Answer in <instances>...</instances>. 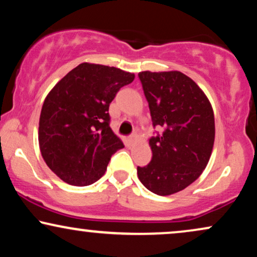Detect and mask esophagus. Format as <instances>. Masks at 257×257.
Returning <instances> with one entry per match:
<instances>
[{"label": "esophagus", "instance_id": "esophagus-1", "mask_svg": "<svg viewBox=\"0 0 257 257\" xmlns=\"http://www.w3.org/2000/svg\"><path fill=\"white\" fill-rule=\"evenodd\" d=\"M135 138H136V135H135V134H133V135L129 136V138L126 139V145H128V146L133 145V142L135 141Z\"/></svg>", "mask_w": 257, "mask_h": 257}]
</instances>
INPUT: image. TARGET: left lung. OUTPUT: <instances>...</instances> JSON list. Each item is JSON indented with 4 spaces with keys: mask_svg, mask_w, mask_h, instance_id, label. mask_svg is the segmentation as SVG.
<instances>
[{
    "mask_svg": "<svg viewBox=\"0 0 257 257\" xmlns=\"http://www.w3.org/2000/svg\"><path fill=\"white\" fill-rule=\"evenodd\" d=\"M153 126V157L138 167L142 185L158 196L186 188L205 170L215 141V116L199 86L179 71L139 73Z\"/></svg>",
    "mask_w": 257,
    "mask_h": 257,
    "instance_id": "left-lung-1",
    "label": "left lung"
}]
</instances>
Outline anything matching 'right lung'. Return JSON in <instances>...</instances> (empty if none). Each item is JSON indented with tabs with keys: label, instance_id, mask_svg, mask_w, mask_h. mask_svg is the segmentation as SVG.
<instances>
[{
	"label": "right lung",
	"instance_id": "right-lung-1",
	"mask_svg": "<svg viewBox=\"0 0 257 257\" xmlns=\"http://www.w3.org/2000/svg\"><path fill=\"white\" fill-rule=\"evenodd\" d=\"M134 73L83 63L48 93L39 121V146L47 166L65 183L87 186L105 173L124 147L110 128L109 105Z\"/></svg>",
	"mask_w": 257,
	"mask_h": 257
}]
</instances>
